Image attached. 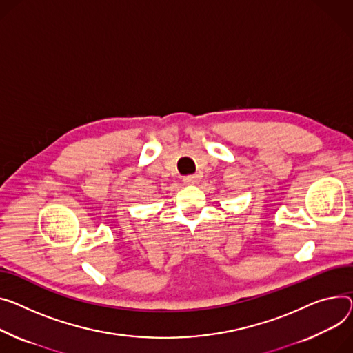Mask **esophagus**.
Listing matches in <instances>:
<instances>
[{"label": "esophagus", "mask_w": 353, "mask_h": 353, "mask_svg": "<svg viewBox=\"0 0 353 353\" xmlns=\"http://www.w3.org/2000/svg\"><path fill=\"white\" fill-rule=\"evenodd\" d=\"M183 181H184L185 184H197V183L200 181V176H199V174H192V176H185V177L183 179Z\"/></svg>", "instance_id": "obj_1"}]
</instances>
